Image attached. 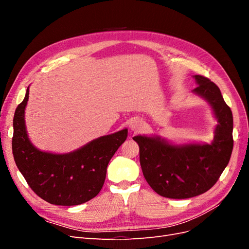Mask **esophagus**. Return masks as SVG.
Listing matches in <instances>:
<instances>
[{
	"label": "esophagus",
	"instance_id": "1",
	"mask_svg": "<svg viewBox=\"0 0 249 249\" xmlns=\"http://www.w3.org/2000/svg\"><path fill=\"white\" fill-rule=\"evenodd\" d=\"M141 124H142L141 120L134 119V120H132L131 124H130V127H131L132 131H138V130H140Z\"/></svg>",
	"mask_w": 249,
	"mask_h": 249
}]
</instances>
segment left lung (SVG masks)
<instances>
[{
	"instance_id": "obj_1",
	"label": "left lung",
	"mask_w": 249,
	"mask_h": 249,
	"mask_svg": "<svg viewBox=\"0 0 249 249\" xmlns=\"http://www.w3.org/2000/svg\"><path fill=\"white\" fill-rule=\"evenodd\" d=\"M193 91L212 106L218 125L211 144L171 145L159 137L135 136L141 169L148 185L161 196L183 199L207 192L219 179L232 152V114L220 89L203 76H194Z\"/></svg>"
}]
</instances>
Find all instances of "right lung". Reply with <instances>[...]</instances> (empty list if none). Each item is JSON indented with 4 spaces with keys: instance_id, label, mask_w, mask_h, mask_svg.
<instances>
[{
    "instance_id": "obj_1",
    "label": "right lung",
    "mask_w": 249,
    "mask_h": 249,
    "mask_svg": "<svg viewBox=\"0 0 249 249\" xmlns=\"http://www.w3.org/2000/svg\"><path fill=\"white\" fill-rule=\"evenodd\" d=\"M26 96L13 117L12 153L30 188L52 205L77 206L95 197L106 178L113 155L127 137V130L92 140L76 152L56 155L40 152L30 142L25 125Z\"/></svg>"
}]
</instances>
